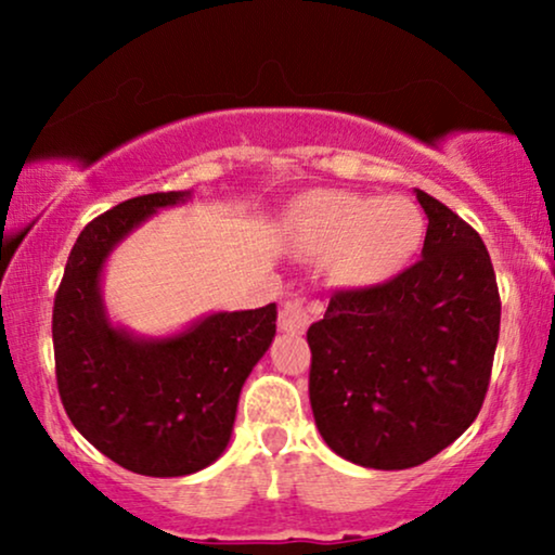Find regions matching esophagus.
<instances>
[{"mask_svg": "<svg viewBox=\"0 0 555 555\" xmlns=\"http://www.w3.org/2000/svg\"><path fill=\"white\" fill-rule=\"evenodd\" d=\"M308 323H310L308 302L306 298H300V295H295V298L287 300L283 310H280V331L298 336V333H306Z\"/></svg>", "mask_w": 555, "mask_h": 555, "instance_id": "34e87169", "label": "esophagus"}]
</instances>
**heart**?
<instances>
[{
  "instance_id": "1",
  "label": "heart",
  "mask_w": 555,
  "mask_h": 555,
  "mask_svg": "<svg viewBox=\"0 0 555 555\" xmlns=\"http://www.w3.org/2000/svg\"><path fill=\"white\" fill-rule=\"evenodd\" d=\"M298 224L323 253L340 255V272L353 283H376L397 272L422 237L412 202L346 192H318L300 202Z\"/></svg>"
}]
</instances>
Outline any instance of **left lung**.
<instances>
[{"mask_svg":"<svg viewBox=\"0 0 555 555\" xmlns=\"http://www.w3.org/2000/svg\"><path fill=\"white\" fill-rule=\"evenodd\" d=\"M422 257L376 285L344 287L308 328L310 406L325 444L356 465L406 469L450 447L480 414L500 336L488 247L416 189Z\"/></svg>","mask_w":555,"mask_h":555,"instance_id":"obj_1","label":"left lung"}]
</instances>
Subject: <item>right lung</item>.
<instances>
[{"mask_svg": "<svg viewBox=\"0 0 555 555\" xmlns=\"http://www.w3.org/2000/svg\"><path fill=\"white\" fill-rule=\"evenodd\" d=\"M184 196H133L88 222L52 308L67 416L105 457L149 477L199 473L224 452L242 384L275 338V302L215 313L164 340H139L108 323L98 287L105 257L143 219Z\"/></svg>", "mask_w": 555, "mask_h": 555, "instance_id": "right-lung-1", "label": "right lung"}]
</instances>
